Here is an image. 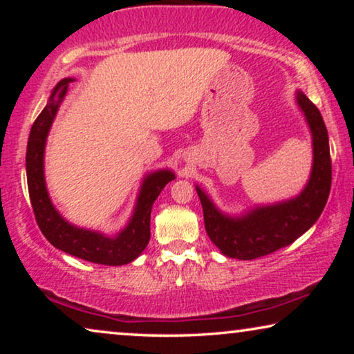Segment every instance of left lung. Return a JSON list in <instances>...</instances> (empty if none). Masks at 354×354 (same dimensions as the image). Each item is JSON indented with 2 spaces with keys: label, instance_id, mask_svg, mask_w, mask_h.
I'll use <instances>...</instances> for the list:
<instances>
[{
  "label": "left lung",
  "instance_id": "obj_1",
  "mask_svg": "<svg viewBox=\"0 0 354 354\" xmlns=\"http://www.w3.org/2000/svg\"><path fill=\"white\" fill-rule=\"evenodd\" d=\"M295 101L304 115L313 142L311 174L297 196L270 205H256L241 214H227L200 185H195L207 235L227 258L250 261L293 243L316 224L326 207L332 183L326 124L319 109L301 90H297Z\"/></svg>",
  "mask_w": 354,
  "mask_h": 354
}]
</instances>
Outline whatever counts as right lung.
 <instances>
[{"label":"right lung","mask_w":354,"mask_h":354,"mask_svg":"<svg viewBox=\"0 0 354 354\" xmlns=\"http://www.w3.org/2000/svg\"><path fill=\"white\" fill-rule=\"evenodd\" d=\"M75 79H62L51 90L45 109L30 129L27 143V183L30 203L41 234L55 248L95 264L122 266L137 259L149 241V219L153 203L162 188L176 178L171 169H159L143 177L132 216L115 235L84 229L66 221L53 205L45 180V148L48 133L64 101L69 84Z\"/></svg>","instance_id":"1"}]
</instances>
